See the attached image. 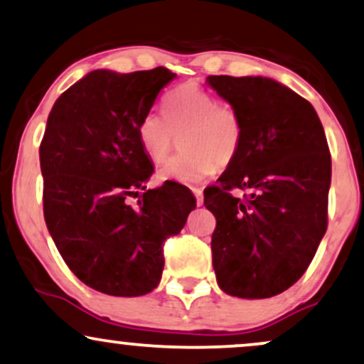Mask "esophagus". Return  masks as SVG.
Listing matches in <instances>:
<instances>
[{"instance_id":"obj_1","label":"esophagus","mask_w":364,"mask_h":364,"mask_svg":"<svg viewBox=\"0 0 364 364\" xmlns=\"http://www.w3.org/2000/svg\"><path fill=\"white\" fill-rule=\"evenodd\" d=\"M193 193H195V196H196V205L198 206L203 205V191H201L200 188H193Z\"/></svg>"}]
</instances>
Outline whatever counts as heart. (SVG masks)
I'll return each instance as SVG.
<instances>
[{
    "label": "heart",
    "mask_w": 364,
    "mask_h": 364,
    "mask_svg": "<svg viewBox=\"0 0 364 364\" xmlns=\"http://www.w3.org/2000/svg\"><path fill=\"white\" fill-rule=\"evenodd\" d=\"M185 154L158 169L159 181L200 185L235 158L242 142V121L230 104L218 102L211 92L196 84L178 87L164 102V116L146 112L137 124V139L146 156L163 163L174 148L176 136Z\"/></svg>",
    "instance_id": "1"
}]
</instances>
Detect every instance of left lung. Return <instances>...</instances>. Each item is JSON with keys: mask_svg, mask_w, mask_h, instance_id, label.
<instances>
[{"mask_svg": "<svg viewBox=\"0 0 364 364\" xmlns=\"http://www.w3.org/2000/svg\"><path fill=\"white\" fill-rule=\"evenodd\" d=\"M206 82L242 121L238 153L205 196L216 218V282L242 299L277 296L302 277L328 228L331 154L323 124L304 97L267 77ZM235 187L249 195L233 197Z\"/></svg>", "mask_w": 364, "mask_h": 364, "instance_id": "obj_1", "label": "left lung"}]
</instances>
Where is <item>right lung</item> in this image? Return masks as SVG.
<instances>
[{"label": "right lung", "instance_id": "1", "mask_svg": "<svg viewBox=\"0 0 364 364\" xmlns=\"http://www.w3.org/2000/svg\"><path fill=\"white\" fill-rule=\"evenodd\" d=\"M174 77L164 67L87 73L53 104L41 139L50 235L68 269L109 296L137 297L158 287L164 242L181 232L196 206L174 183L144 186L154 168L137 124ZM129 196L140 197L134 207Z\"/></svg>", "mask_w": 364, "mask_h": 364}]
</instances>
